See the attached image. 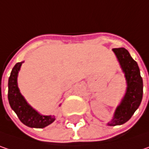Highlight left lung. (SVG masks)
Returning <instances> with one entry per match:
<instances>
[{"mask_svg":"<svg viewBox=\"0 0 149 149\" xmlns=\"http://www.w3.org/2000/svg\"><path fill=\"white\" fill-rule=\"evenodd\" d=\"M113 51L125 74L127 87L123 99L116 108L113 120L108 123L110 126L123 125L132 118L142 102L143 88L139 67L129 52L125 48H113Z\"/></svg>","mask_w":149,"mask_h":149,"instance_id":"1","label":"left lung"}]
</instances>
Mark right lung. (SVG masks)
Listing matches in <instances>:
<instances>
[{
  "instance_id": "obj_1",
  "label": "right lung",
  "mask_w": 149,
  "mask_h": 149,
  "mask_svg": "<svg viewBox=\"0 0 149 149\" xmlns=\"http://www.w3.org/2000/svg\"><path fill=\"white\" fill-rule=\"evenodd\" d=\"M24 62L17 63L8 80V101L20 121L31 128H44L55 120L52 115H42L35 110L24 99L17 86V74Z\"/></svg>"
}]
</instances>
